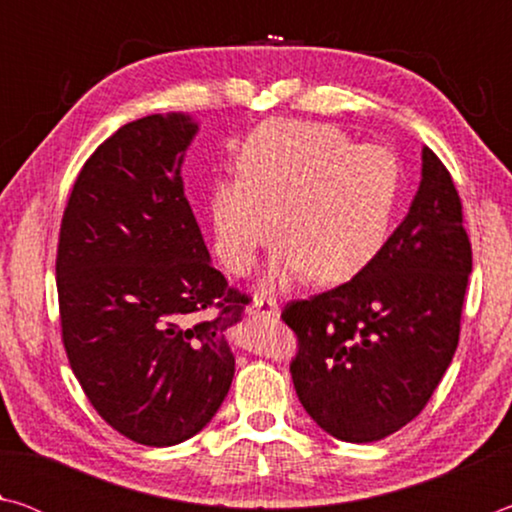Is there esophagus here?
<instances>
[{
  "label": "esophagus",
  "mask_w": 512,
  "mask_h": 512,
  "mask_svg": "<svg viewBox=\"0 0 512 512\" xmlns=\"http://www.w3.org/2000/svg\"><path fill=\"white\" fill-rule=\"evenodd\" d=\"M248 314L253 318H275L277 316V302L268 296H255L253 305L248 307Z\"/></svg>",
  "instance_id": "obj_1"
}]
</instances>
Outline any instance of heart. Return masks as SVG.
<instances>
[{
  "instance_id": "b5f03b06",
  "label": "heart",
  "mask_w": 512,
  "mask_h": 512,
  "mask_svg": "<svg viewBox=\"0 0 512 512\" xmlns=\"http://www.w3.org/2000/svg\"><path fill=\"white\" fill-rule=\"evenodd\" d=\"M402 194V162L384 144H357L341 128L266 121L239 153V176L212 187L214 250L235 275L255 268L280 237L268 282L284 287L309 273L345 282L361 273L391 232Z\"/></svg>"
}]
</instances>
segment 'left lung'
Segmentation results:
<instances>
[{"label": "left lung", "mask_w": 512, "mask_h": 512, "mask_svg": "<svg viewBox=\"0 0 512 512\" xmlns=\"http://www.w3.org/2000/svg\"><path fill=\"white\" fill-rule=\"evenodd\" d=\"M472 244L452 173L422 151V183L381 253L339 287L291 300V379L320 429L375 443L418 418L452 363Z\"/></svg>", "instance_id": "1"}]
</instances>
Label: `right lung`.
<instances>
[{
  "label": "right lung",
  "mask_w": 512,
  "mask_h": 512,
  "mask_svg": "<svg viewBox=\"0 0 512 512\" xmlns=\"http://www.w3.org/2000/svg\"><path fill=\"white\" fill-rule=\"evenodd\" d=\"M196 133L149 115L97 146L56 250L60 336L85 397L121 436L169 447L219 411L235 377L225 332L250 300L210 264L183 187Z\"/></svg>",
  "instance_id": "1"
}]
</instances>
